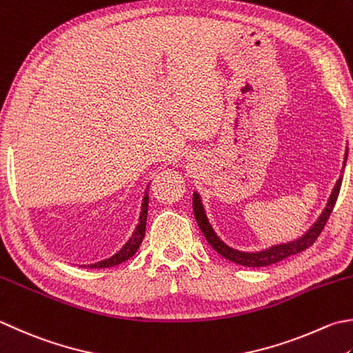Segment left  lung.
<instances>
[{"label":"left lung","mask_w":353,"mask_h":353,"mask_svg":"<svg viewBox=\"0 0 353 353\" xmlns=\"http://www.w3.org/2000/svg\"><path fill=\"white\" fill-rule=\"evenodd\" d=\"M346 161H347V151H346V157H344V167H346ZM341 182H343V176L336 181L335 188L330 194L326 208L323 210L321 216L316 219V222L309 228V230L303 234L300 239H296L294 241H288V243H281V245H275L268 248V250L263 251H257V252H243V251H237L234 248L228 246L225 241L220 240V237L214 232L212 226L210 223L208 217H206L202 200H200V196L197 192L192 194V210H194V217L197 220V225L200 228V231L203 232V236L206 241L212 246V250L219 252L222 257L226 260L232 261V263H237L241 266H248V268H261V266H269L277 263V261L285 260L291 255L299 254L301 251L307 250L310 245H314V241L319 239L321 231L324 230V225L327 223V219L330 217V212L334 211V206L336 203L338 194H340V188H341Z\"/></svg>","instance_id":"left-lung-1"}]
</instances>
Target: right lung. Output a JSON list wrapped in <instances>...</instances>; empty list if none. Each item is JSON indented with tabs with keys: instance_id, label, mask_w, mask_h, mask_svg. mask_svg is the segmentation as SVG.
Masks as SVG:
<instances>
[{
	"instance_id": "obj_1",
	"label": "right lung",
	"mask_w": 353,
	"mask_h": 353,
	"mask_svg": "<svg viewBox=\"0 0 353 353\" xmlns=\"http://www.w3.org/2000/svg\"><path fill=\"white\" fill-rule=\"evenodd\" d=\"M147 214H148V188L145 190V196H143V200H142L139 223H137L136 230L133 232V236H131L127 243L122 246V250L117 251L110 259L101 260V261H98V263H93V265H84V268L85 266L87 268H92V269H94V268L96 269H98V268H112V266H116V265H121L122 261L128 260L130 257H133V255L136 254V251L139 250V246H141L142 240H143V236H145V226H147Z\"/></svg>"
}]
</instances>
